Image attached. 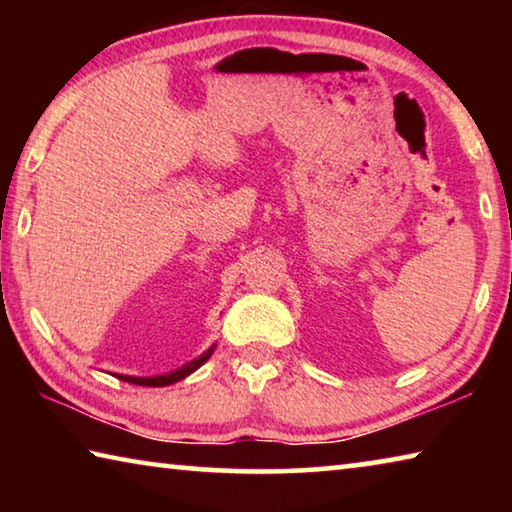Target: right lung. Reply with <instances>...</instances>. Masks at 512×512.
Returning a JSON list of instances; mask_svg holds the SVG:
<instances>
[{
  "label": "right lung",
  "instance_id": "obj_1",
  "mask_svg": "<svg viewBox=\"0 0 512 512\" xmlns=\"http://www.w3.org/2000/svg\"><path fill=\"white\" fill-rule=\"evenodd\" d=\"M214 348H216V345H212V348L207 350V352H203L201 357H198V359L185 363L183 368H178V370H173V372H167V375H158V377H131V375H117V377H119V379H124V381H128V384H135V386H169V384H176V381L185 379L187 375H192L194 370L201 368L203 363L212 357Z\"/></svg>",
  "mask_w": 512,
  "mask_h": 512
}]
</instances>
